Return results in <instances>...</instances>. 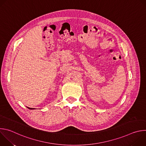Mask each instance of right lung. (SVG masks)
<instances>
[{
  "label": "right lung",
  "instance_id": "add662e5",
  "mask_svg": "<svg viewBox=\"0 0 146 146\" xmlns=\"http://www.w3.org/2000/svg\"><path fill=\"white\" fill-rule=\"evenodd\" d=\"M29 109H32V108H29Z\"/></svg>",
  "mask_w": 146,
  "mask_h": 146
}]
</instances>
